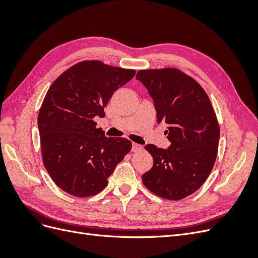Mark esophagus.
<instances>
[{
	"mask_svg": "<svg viewBox=\"0 0 258 258\" xmlns=\"http://www.w3.org/2000/svg\"><path fill=\"white\" fill-rule=\"evenodd\" d=\"M141 150H142L141 145L137 144V143H132V148H131L132 152H138V151H141Z\"/></svg>",
	"mask_w": 258,
	"mask_h": 258,
	"instance_id": "34e87169",
	"label": "esophagus"
}]
</instances>
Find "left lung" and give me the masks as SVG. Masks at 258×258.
<instances>
[{"mask_svg": "<svg viewBox=\"0 0 258 258\" xmlns=\"http://www.w3.org/2000/svg\"><path fill=\"white\" fill-rule=\"evenodd\" d=\"M136 79L154 101L157 122L167 123L171 142L168 148L145 145L154 165L142 181L159 197L181 200L199 189L213 169L220 140L215 112L201 86L179 70H142Z\"/></svg>", "mask_w": 258, "mask_h": 258, "instance_id": "1", "label": "left lung"}]
</instances>
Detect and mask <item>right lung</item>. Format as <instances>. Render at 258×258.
<instances>
[{
    "instance_id": "1",
    "label": "right lung",
    "mask_w": 258,
    "mask_h": 258,
    "mask_svg": "<svg viewBox=\"0 0 258 258\" xmlns=\"http://www.w3.org/2000/svg\"><path fill=\"white\" fill-rule=\"evenodd\" d=\"M135 74L101 61H82L51 84L37 126L44 166L62 190L75 197L100 192L130 152L129 140L105 137L93 118L104 116L113 93Z\"/></svg>"
}]
</instances>
